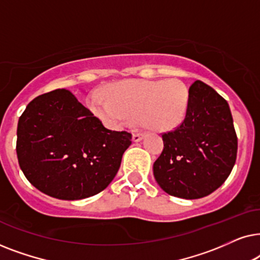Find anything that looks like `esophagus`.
I'll return each mask as SVG.
<instances>
[{
	"mask_svg": "<svg viewBox=\"0 0 260 260\" xmlns=\"http://www.w3.org/2000/svg\"><path fill=\"white\" fill-rule=\"evenodd\" d=\"M143 135L142 134H134L133 136V142H135V143H137V142H141L142 140H143Z\"/></svg>",
	"mask_w": 260,
	"mask_h": 260,
	"instance_id": "34e87169",
	"label": "esophagus"
}]
</instances>
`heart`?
Segmentation results:
<instances>
[{
    "instance_id": "1",
    "label": "heart",
    "mask_w": 260,
    "mask_h": 260,
    "mask_svg": "<svg viewBox=\"0 0 260 260\" xmlns=\"http://www.w3.org/2000/svg\"><path fill=\"white\" fill-rule=\"evenodd\" d=\"M109 101L93 95L91 111L112 129H122L134 120L154 133H168L186 119L189 88L182 80H126L106 91Z\"/></svg>"
}]
</instances>
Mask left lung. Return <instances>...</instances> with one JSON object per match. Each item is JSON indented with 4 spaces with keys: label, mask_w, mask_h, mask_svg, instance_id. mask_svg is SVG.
<instances>
[{
    "label": "left lung",
    "mask_w": 260,
    "mask_h": 260,
    "mask_svg": "<svg viewBox=\"0 0 260 260\" xmlns=\"http://www.w3.org/2000/svg\"><path fill=\"white\" fill-rule=\"evenodd\" d=\"M189 93L186 119L162 135L165 148L152 170L166 193L193 200L225 182L236 163L238 140L229 103L214 88L197 80Z\"/></svg>",
    "instance_id": "obj_1"
}]
</instances>
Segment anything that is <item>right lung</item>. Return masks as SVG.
Instances as JSON below:
<instances>
[{"label":"right lung","mask_w":260,"mask_h":260,"mask_svg":"<svg viewBox=\"0 0 260 260\" xmlns=\"http://www.w3.org/2000/svg\"><path fill=\"white\" fill-rule=\"evenodd\" d=\"M130 144L131 134L106 129L63 88L33 99L17 124L21 170L37 189L60 200L104 190Z\"/></svg>","instance_id":"right-lung-1"}]
</instances>
